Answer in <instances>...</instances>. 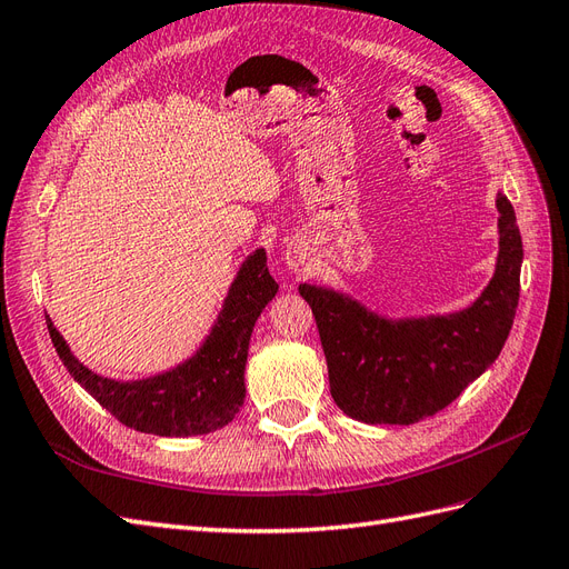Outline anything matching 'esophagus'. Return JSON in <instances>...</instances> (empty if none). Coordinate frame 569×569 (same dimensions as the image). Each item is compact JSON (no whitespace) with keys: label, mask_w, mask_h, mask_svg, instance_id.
<instances>
[{"label":"esophagus","mask_w":569,"mask_h":569,"mask_svg":"<svg viewBox=\"0 0 569 569\" xmlns=\"http://www.w3.org/2000/svg\"><path fill=\"white\" fill-rule=\"evenodd\" d=\"M287 263H289V268H291V270H299V268H301V263H303V261H301V251L289 253V256H287Z\"/></svg>","instance_id":"obj_1"}]
</instances>
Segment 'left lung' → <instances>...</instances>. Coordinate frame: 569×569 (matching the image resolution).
Masks as SVG:
<instances>
[{
  "instance_id": "left-lung-1",
  "label": "left lung",
  "mask_w": 569,
  "mask_h": 569,
  "mask_svg": "<svg viewBox=\"0 0 569 569\" xmlns=\"http://www.w3.org/2000/svg\"><path fill=\"white\" fill-rule=\"evenodd\" d=\"M498 256L485 291L453 313L389 318L347 291L299 284L313 308L335 403L366 425H412L456 401L501 353L520 299L522 237L496 194Z\"/></svg>"
}]
</instances>
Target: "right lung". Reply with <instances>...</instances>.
<instances>
[{
	"mask_svg": "<svg viewBox=\"0 0 569 569\" xmlns=\"http://www.w3.org/2000/svg\"><path fill=\"white\" fill-rule=\"evenodd\" d=\"M266 249L237 270L220 313L199 349L176 368L142 380H111L82 366L47 316V330L73 380L126 427L157 437H199L234 420L244 403L249 339L263 308L278 295Z\"/></svg>",
	"mask_w": 569,
	"mask_h": 569,
	"instance_id": "add662e5",
	"label": "right lung"
}]
</instances>
